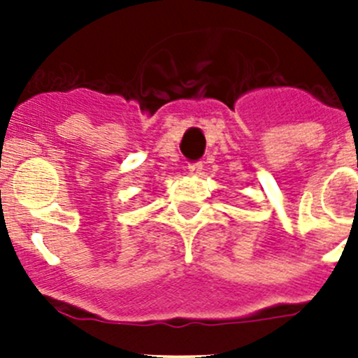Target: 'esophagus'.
Segmentation results:
<instances>
[{"label": "esophagus", "instance_id": "34e87169", "mask_svg": "<svg viewBox=\"0 0 358 358\" xmlns=\"http://www.w3.org/2000/svg\"><path fill=\"white\" fill-rule=\"evenodd\" d=\"M188 170H189V173H192V176H201L202 170H204V164H202V161H195V163L189 164Z\"/></svg>", "mask_w": 358, "mask_h": 358}]
</instances>
